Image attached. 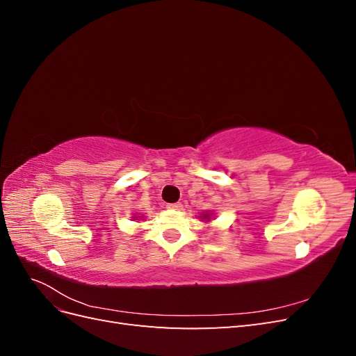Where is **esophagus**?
Wrapping results in <instances>:
<instances>
[{
  "instance_id": "esophagus-1",
  "label": "esophagus",
  "mask_w": 356,
  "mask_h": 356,
  "mask_svg": "<svg viewBox=\"0 0 356 356\" xmlns=\"http://www.w3.org/2000/svg\"><path fill=\"white\" fill-rule=\"evenodd\" d=\"M166 208L172 209V211H181L182 209V203H179V202H177V203H168Z\"/></svg>"
}]
</instances>
